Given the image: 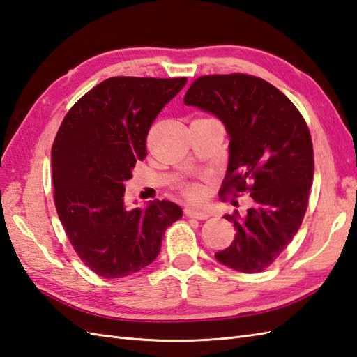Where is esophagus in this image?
Listing matches in <instances>:
<instances>
[{
  "instance_id": "obj_1",
  "label": "esophagus",
  "mask_w": 357,
  "mask_h": 357,
  "mask_svg": "<svg viewBox=\"0 0 357 357\" xmlns=\"http://www.w3.org/2000/svg\"><path fill=\"white\" fill-rule=\"evenodd\" d=\"M185 216L193 218V219H208L210 211L205 208H197V206H187Z\"/></svg>"
}]
</instances>
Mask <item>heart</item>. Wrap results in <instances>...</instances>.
I'll return each mask as SVG.
<instances>
[{"label":"heart","instance_id":"heart-1","mask_svg":"<svg viewBox=\"0 0 357 357\" xmlns=\"http://www.w3.org/2000/svg\"><path fill=\"white\" fill-rule=\"evenodd\" d=\"M187 195H188L190 197H199V196H201V188H199L197 185L188 187V188H187Z\"/></svg>","mask_w":357,"mask_h":357}]
</instances>
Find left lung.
<instances>
[{
    "label": "left lung",
    "instance_id": "8db88e82",
    "mask_svg": "<svg viewBox=\"0 0 357 357\" xmlns=\"http://www.w3.org/2000/svg\"><path fill=\"white\" fill-rule=\"evenodd\" d=\"M184 103L213 114L227 129L222 195L250 190L254 201L245 216L227 214L237 233L214 257L234 271L260 272L291 243L307 210L314 169L307 124L280 89L246 74L199 77Z\"/></svg>",
    "mask_w": 357,
    "mask_h": 357
}]
</instances>
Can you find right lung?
<instances>
[{
	"mask_svg": "<svg viewBox=\"0 0 357 357\" xmlns=\"http://www.w3.org/2000/svg\"><path fill=\"white\" fill-rule=\"evenodd\" d=\"M187 79L111 77L74 105L52 147L54 204L77 255L97 275L121 278L151 264L164 231L182 218L170 201L128 208L124 184L147 155L156 115Z\"/></svg>",
	"mask_w": 357,
	"mask_h": 357,
	"instance_id": "right-lung-1",
	"label": "right lung"
}]
</instances>
